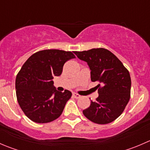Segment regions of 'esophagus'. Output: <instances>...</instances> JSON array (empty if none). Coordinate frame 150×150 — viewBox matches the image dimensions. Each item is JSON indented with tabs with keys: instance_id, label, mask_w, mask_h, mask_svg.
<instances>
[{
	"instance_id": "esophagus-1",
	"label": "esophagus",
	"mask_w": 150,
	"mask_h": 150,
	"mask_svg": "<svg viewBox=\"0 0 150 150\" xmlns=\"http://www.w3.org/2000/svg\"><path fill=\"white\" fill-rule=\"evenodd\" d=\"M72 96H73V97L75 98V99H79V98L81 97V95L78 94V93H72Z\"/></svg>"
}]
</instances>
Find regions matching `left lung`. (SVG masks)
<instances>
[{"mask_svg": "<svg viewBox=\"0 0 150 150\" xmlns=\"http://www.w3.org/2000/svg\"><path fill=\"white\" fill-rule=\"evenodd\" d=\"M81 60L87 62L92 82L99 84V96L83 113L91 121L107 124L117 119L130 99L131 81L129 72L115 55L103 48L74 51Z\"/></svg>", "mask_w": 150, "mask_h": 150, "instance_id": "8db88e82", "label": "left lung"}]
</instances>
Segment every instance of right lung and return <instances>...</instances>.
Wrapping results in <instances>:
<instances>
[{"mask_svg": "<svg viewBox=\"0 0 150 150\" xmlns=\"http://www.w3.org/2000/svg\"><path fill=\"white\" fill-rule=\"evenodd\" d=\"M75 58L71 51L47 49L38 51L27 60L16 78V98L25 115L38 123L58 118L72 93L56 89L52 81L59 76L64 63Z\"/></svg>", "mask_w": 150, "mask_h": 150, "instance_id": "right-lung-1", "label": "right lung"}]
</instances>
